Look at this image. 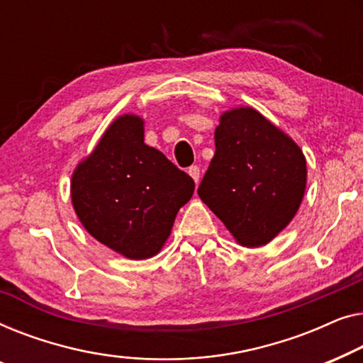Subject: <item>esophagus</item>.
Masks as SVG:
<instances>
[{
  "mask_svg": "<svg viewBox=\"0 0 363 363\" xmlns=\"http://www.w3.org/2000/svg\"><path fill=\"white\" fill-rule=\"evenodd\" d=\"M187 172H189V176H191L192 179L196 181V184L201 181V167H199V166H191L187 169Z\"/></svg>",
  "mask_w": 363,
  "mask_h": 363,
  "instance_id": "34e87169",
  "label": "esophagus"
}]
</instances>
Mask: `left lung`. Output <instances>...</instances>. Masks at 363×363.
Wrapping results in <instances>:
<instances>
[{
	"label": "left lung",
	"mask_w": 363,
	"mask_h": 363,
	"mask_svg": "<svg viewBox=\"0 0 363 363\" xmlns=\"http://www.w3.org/2000/svg\"><path fill=\"white\" fill-rule=\"evenodd\" d=\"M304 189L306 160L289 136L248 106L220 116L197 192L240 245L272 242L293 220Z\"/></svg>",
	"instance_id": "1"
}]
</instances>
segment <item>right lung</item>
Returning <instances> with one entry per match:
<instances>
[{
    "mask_svg": "<svg viewBox=\"0 0 363 363\" xmlns=\"http://www.w3.org/2000/svg\"><path fill=\"white\" fill-rule=\"evenodd\" d=\"M143 120L123 115L110 125L72 176V203L91 237L126 258L160 252L194 194V179L145 145Z\"/></svg>",
    "mask_w": 363,
    "mask_h": 363,
    "instance_id": "add662e5",
    "label": "right lung"
}]
</instances>
